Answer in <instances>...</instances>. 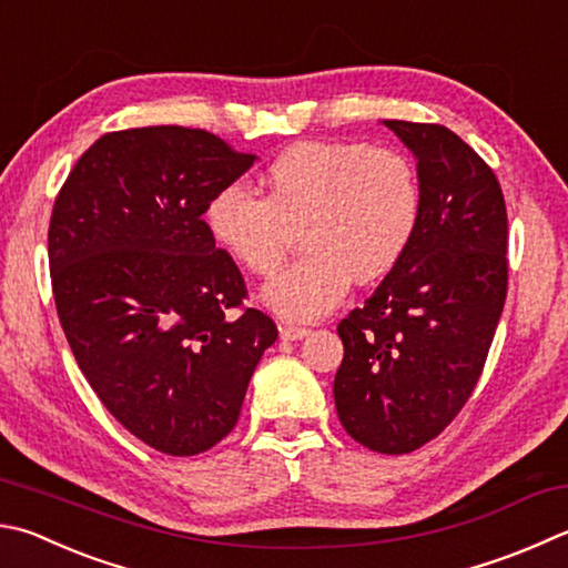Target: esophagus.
Here are the masks:
<instances>
[{
    "label": "esophagus",
    "mask_w": 568,
    "mask_h": 568,
    "mask_svg": "<svg viewBox=\"0 0 568 568\" xmlns=\"http://www.w3.org/2000/svg\"><path fill=\"white\" fill-rule=\"evenodd\" d=\"M307 335H311V327H301V325H283L281 327L283 339H303Z\"/></svg>",
    "instance_id": "obj_1"
}]
</instances>
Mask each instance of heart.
Returning a JSON list of instances; mask_svg holds the SVG:
<instances>
[{"label":"heart","mask_w":568,"mask_h":568,"mask_svg":"<svg viewBox=\"0 0 568 568\" xmlns=\"http://www.w3.org/2000/svg\"><path fill=\"white\" fill-rule=\"evenodd\" d=\"M422 219L415 163L363 141H303L263 176V195L225 183L205 203L215 245L255 275H271L303 231L307 255L263 287L275 315L307 323L345 301L357 277L375 283L397 267Z\"/></svg>","instance_id":"b5f03b06"}]
</instances>
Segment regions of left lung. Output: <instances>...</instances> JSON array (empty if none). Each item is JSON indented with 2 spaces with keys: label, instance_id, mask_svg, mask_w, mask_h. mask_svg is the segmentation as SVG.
<instances>
[{
  "label": "left lung",
  "instance_id": "obj_1",
  "mask_svg": "<svg viewBox=\"0 0 568 568\" xmlns=\"http://www.w3.org/2000/svg\"><path fill=\"white\" fill-rule=\"evenodd\" d=\"M417 156L415 241L363 307L339 320L337 417L379 455L442 435L487 363L507 301V205L494 171L439 123L385 121Z\"/></svg>",
  "mask_w": 568,
  "mask_h": 568
}]
</instances>
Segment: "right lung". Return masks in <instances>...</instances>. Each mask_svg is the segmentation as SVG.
<instances>
[{
	"instance_id": "right-lung-1",
	"label": "right lung",
	"mask_w": 568,
	"mask_h": 568,
	"mask_svg": "<svg viewBox=\"0 0 568 568\" xmlns=\"http://www.w3.org/2000/svg\"><path fill=\"white\" fill-rule=\"evenodd\" d=\"M253 161L203 129L111 131L81 153L51 211V291L77 365L163 455H201L229 435L277 337L243 305L239 265L203 221Z\"/></svg>"
}]
</instances>
